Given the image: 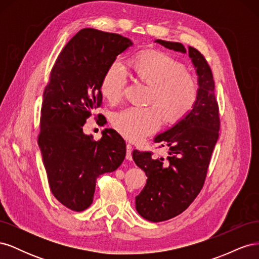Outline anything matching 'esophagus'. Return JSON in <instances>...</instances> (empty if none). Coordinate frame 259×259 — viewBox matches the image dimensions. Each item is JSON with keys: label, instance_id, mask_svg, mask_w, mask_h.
Returning <instances> with one entry per match:
<instances>
[{"label": "esophagus", "instance_id": "obj_1", "mask_svg": "<svg viewBox=\"0 0 259 259\" xmlns=\"http://www.w3.org/2000/svg\"><path fill=\"white\" fill-rule=\"evenodd\" d=\"M132 151H133V147L132 145H126V160L131 161L133 158H132Z\"/></svg>", "mask_w": 259, "mask_h": 259}]
</instances>
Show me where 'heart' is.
<instances>
[{
  "label": "heart",
  "mask_w": 259,
  "mask_h": 259,
  "mask_svg": "<svg viewBox=\"0 0 259 259\" xmlns=\"http://www.w3.org/2000/svg\"><path fill=\"white\" fill-rule=\"evenodd\" d=\"M130 67L139 79L152 85L149 100L158 106H130L115 112L112 124L123 137L138 142L161 126L163 114L168 121H177L191 110L198 95L197 82L178 60L164 53L148 52L136 56ZM126 84V68L120 59H115L101 79V94L116 103Z\"/></svg>",
  "instance_id": "1"
}]
</instances>
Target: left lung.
I'll return each mask as SVG.
<instances>
[{
	"instance_id": "1",
	"label": "left lung",
	"mask_w": 259,
	"mask_h": 259,
	"mask_svg": "<svg viewBox=\"0 0 259 259\" xmlns=\"http://www.w3.org/2000/svg\"><path fill=\"white\" fill-rule=\"evenodd\" d=\"M154 42L188 54L198 76V95L191 110L153 138L154 143L167 147V159L133 151V160L148 177L135 198L136 210L147 221L159 223L183 213L202 189L218 139L219 115L213 74L203 55L191 46L186 50L182 43Z\"/></svg>"
}]
</instances>
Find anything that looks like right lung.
<instances>
[{
  "label": "right lung",
  "instance_id": "1",
  "mask_svg": "<svg viewBox=\"0 0 259 259\" xmlns=\"http://www.w3.org/2000/svg\"><path fill=\"white\" fill-rule=\"evenodd\" d=\"M133 46L127 37L86 28L59 54L43 94L38 147L51 191L62 205L81 211L94 199L96 180L119 167L126 145L114 130L98 142L83 132L86 119L100 107L101 79L109 65Z\"/></svg>",
  "mask_w": 259,
  "mask_h": 259
}]
</instances>
